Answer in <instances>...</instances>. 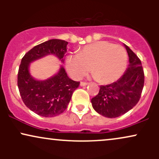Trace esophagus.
Returning a JSON list of instances; mask_svg holds the SVG:
<instances>
[{
	"instance_id": "34e87169",
	"label": "esophagus",
	"mask_w": 159,
	"mask_h": 159,
	"mask_svg": "<svg viewBox=\"0 0 159 159\" xmlns=\"http://www.w3.org/2000/svg\"><path fill=\"white\" fill-rule=\"evenodd\" d=\"M87 84H88V83H87V82H81L80 83V86L81 87H84V86H87Z\"/></svg>"
}]
</instances>
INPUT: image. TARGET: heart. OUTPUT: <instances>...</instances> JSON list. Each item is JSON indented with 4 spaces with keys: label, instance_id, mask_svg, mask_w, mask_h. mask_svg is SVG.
<instances>
[{
    "label": "heart",
    "instance_id": "heart-1",
    "mask_svg": "<svg viewBox=\"0 0 159 159\" xmlns=\"http://www.w3.org/2000/svg\"><path fill=\"white\" fill-rule=\"evenodd\" d=\"M127 65V53L120 45L105 41L85 45L78 54L66 57V66L72 78L79 80L89 71L102 84H111L121 77Z\"/></svg>",
    "mask_w": 159,
    "mask_h": 159
}]
</instances>
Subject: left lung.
Instances as JSON below:
<instances>
[{
    "mask_svg": "<svg viewBox=\"0 0 159 159\" xmlns=\"http://www.w3.org/2000/svg\"><path fill=\"white\" fill-rule=\"evenodd\" d=\"M129 64L116 82L100 86L97 96L91 99L93 107L105 117L115 118L132 109L140 100L144 84L141 61L126 45Z\"/></svg>",
    "mask_w": 159,
    "mask_h": 159,
    "instance_id": "obj_1",
    "label": "left lung"
}]
</instances>
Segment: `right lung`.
<instances>
[{
	"instance_id": "1",
	"label": "right lung",
	"mask_w": 159,
	"mask_h": 159,
	"mask_svg": "<svg viewBox=\"0 0 159 159\" xmlns=\"http://www.w3.org/2000/svg\"><path fill=\"white\" fill-rule=\"evenodd\" d=\"M68 42L53 39L41 43L25 54L18 72V87L24 103L30 110L45 117H53L66 109L73 92L80 82L67 76L61 66L57 73L46 80H36L29 71L32 62L48 55H55L64 62Z\"/></svg>"
}]
</instances>
